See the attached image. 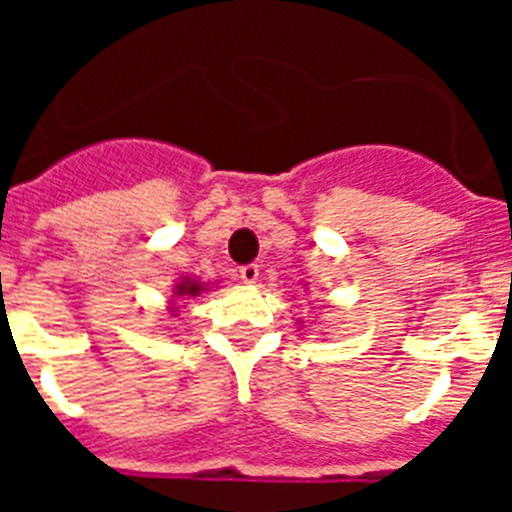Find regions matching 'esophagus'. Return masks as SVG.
I'll use <instances>...</instances> for the list:
<instances>
[{
	"instance_id": "esophagus-1",
	"label": "esophagus",
	"mask_w": 512,
	"mask_h": 512,
	"mask_svg": "<svg viewBox=\"0 0 512 512\" xmlns=\"http://www.w3.org/2000/svg\"><path fill=\"white\" fill-rule=\"evenodd\" d=\"M238 277H241L243 284H253L256 279H259V266L256 264H246L238 269Z\"/></svg>"
}]
</instances>
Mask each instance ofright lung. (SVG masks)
I'll use <instances>...</instances> for the list:
<instances>
[{
    "label": "right lung",
    "instance_id": "1",
    "mask_svg": "<svg viewBox=\"0 0 512 512\" xmlns=\"http://www.w3.org/2000/svg\"><path fill=\"white\" fill-rule=\"evenodd\" d=\"M200 292H205V284H200L197 279L189 277H184L182 282L174 287V297H182V300H187V297H200ZM171 310H174V307H171Z\"/></svg>",
    "mask_w": 512,
    "mask_h": 512
}]
</instances>
